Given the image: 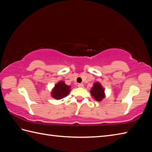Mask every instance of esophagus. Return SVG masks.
<instances>
[{
	"label": "esophagus",
	"instance_id": "obj_1",
	"mask_svg": "<svg viewBox=\"0 0 152 152\" xmlns=\"http://www.w3.org/2000/svg\"><path fill=\"white\" fill-rule=\"evenodd\" d=\"M78 88H83V83H78Z\"/></svg>",
	"mask_w": 152,
	"mask_h": 152
}]
</instances>
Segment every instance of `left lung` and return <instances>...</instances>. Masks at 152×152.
<instances>
[{
	"instance_id": "obj_1",
	"label": "left lung",
	"mask_w": 152,
	"mask_h": 152,
	"mask_svg": "<svg viewBox=\"0 0 152 152\" xmlns=\"http://www.w3.org/2000/svg\"><path fill=\"white\" fill-rule=\"evenodd\" d=\"M90 92H91V95L93 96V97L95 98L96 101H101L105 96L104 90L101 85V83L99 82H96L94 83Z\"/></svg>"
}]
</instances>
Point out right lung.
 Returning <instances> with one entry per match:
<instances>
[{
    "mask_svg": "<svg viewBox=\"0 0 152 152\" xmlns=\"http://www.w3.org/2000/svg\"><path fill=\"white\" fill-rule=\"evenodd\" d=\"M70 87L66 85L64 82H59L55 86L51 91L52 97L59 100L65 97L70 91Z\"/></svg>",
    "mask_w": 152,
    "mask_h": 152,
    "instance_id": "obj_1",
    "label": "right lung"
}]
</instances>
